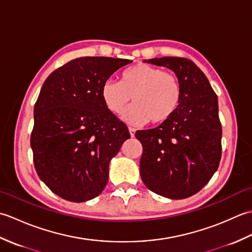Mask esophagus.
I'll list each match as a JSON object with an SVG mask.
<instances>
[{
  "mask_svg": "<svg viewBox=\"0 0 252 252\" xmlns=\"http://www.w3.org/2000/svg\"><path fill=\"white\" fill-rule=\"evenodd\" d=\"M129 132H130L131 137L135 136V129H133V127H129Z\"/></svg>",
  "mask_w": 252,
  "mask_h": 252,
  "instance_id": "34e87169",
  "label": "esophagus"
}]
</instances>
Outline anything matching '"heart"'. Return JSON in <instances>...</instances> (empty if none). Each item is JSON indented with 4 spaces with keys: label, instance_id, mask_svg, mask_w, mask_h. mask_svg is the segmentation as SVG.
<instances>
[{
    "label": "heart",
    "instance_id": "obj_1",
    "mask_svg": "<svg viewBox=\"0 0 252 252\" xmlns=\"http://www.w3.org/2000/svg\"><path fill=\"white\" fill-rule=\"evenodd\" d=\"M181 94V83L173 73L143 63L126 69L120 82L108 79L100 88L101 99L112 114H121L132 97L134 105L122 118L133 126L169 120L179 108Z\"/></svg>",
    "mask_w": 252,
    "mask_h": 252
}]
</instances>
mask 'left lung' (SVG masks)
Listing matches in <instances>:
<instances>
[{"mask_svg": "<svg viewBox=\"0 0 252 252\" xmlns=\"http://www.w3.org/2000/svg\"><path fill=\"white\" fill-rule=\"evenodd\" d=\"M144 63L167 67L181 83V101L169 120L155 129L137 131L143 154L140 174L148 189L170 199L199 191L218 170L222 127L218 96L194 63L161 57Z\"/></svg>", "mask_w": 252, "mask_h": 252, "instance_id": "obj_1", "label": "left lung"}]
</instances>
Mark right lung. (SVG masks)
Returning <instances> with one entry per match:
<instances>
[{
	"label": "right lung",
	"mask_w": 252,
	"mask_h": 252,
	"mask_svg": "<svg viewBox=\"0 0 252 252\" xmlns=\"http://www.w3.org/2000/svg\"><path fill=\"white\" fill-rule=\"evenodd\" d=\"M132 61L79 57L53 71L34 105L31 148L42 182L63 199L84 202L108 182L110 160L130 138L127 126L107 109L100 88Z\"/></svg>",
	"instance_id": "1"
}]
</instances>
